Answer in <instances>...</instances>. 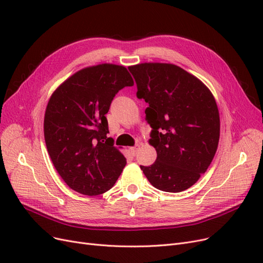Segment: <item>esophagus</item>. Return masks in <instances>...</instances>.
<instances>
[{"label":"esophagus","mask_w":263,"mask_h":263,"mask_svg":"<svg viewBox=\"0 0 263 263\" xmlns=\"http://www.w3.org/2000/svg\"><path fill=\"white\" fill-rule=\"evenodd\" d=\"M138 149H139V146H138V145H136L135 147H132V148H130L132 155H133V156H136L137 153H138Z\"/></svg>","instance_id":"esophagus-1"}]
</instances>
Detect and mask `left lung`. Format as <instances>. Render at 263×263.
<instances>
[{"label": "left lung", "instance_id": "left-lung-1", "mask_svg": "<svg viewBox=\"0 0 263 263\" xmlns=\"http://www.w3.org/2000/svg\"><path fill=\"white\" fill-rule=\"evenodd\" d=\"M137 98L148 103L149 144L157 159L140 165L156 189L178 193L192 186L210 166L219 140V113L206 85L171 63H140L128 68Z\"/></svg>", "mask_w": 263, "mask_h": 263}]
</instances>
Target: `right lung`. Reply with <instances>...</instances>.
Here are the masks:
<instances>
[{
  "mask_svg": "<svg viewBox=\"0 0 263 263\" xmlns=\"http://www.w3.org/2000/svg\"><path fill=\"white\" fill-rule=\"evenodd\" d=\"M134 81L123 66L102 63L78 71L55 90L44 119L51 161L67 185L94 196L112 189L126 158L107 137L106 114L115 95Z\"/></svg>",
  "mask_w": 263,
  "mask_h": 263,
  "instance_id": "add662e5",
  "label": "right lung"
}]
</instances>
